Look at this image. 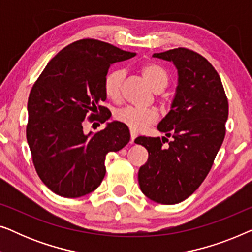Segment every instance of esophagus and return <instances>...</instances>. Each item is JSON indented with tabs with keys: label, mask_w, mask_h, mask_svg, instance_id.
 <instances>
[{
	"label": "esophagus",
	"mask_w": 252,
	"mask_h": 252,
	"mask_svg": "<svg viewBox=\"0 0 252 252\" xmlns=\"http://www.w3.org/2000/svg\"><path fill=\"white\" fill-rule=\"evenodd\" d=\"M137 134L135 132H133V130H130V143H134V140L136 139Z\"/></svg>",
	"instance_id": "34e87169"
}]
</instances>
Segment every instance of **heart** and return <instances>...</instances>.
Returning <instances> with one entry per match:
<instances>
[{"label": "heart", "instance_id": "heart-1", "mask_svg": "<svg viewBox=\"0 0 252 252\" xmlns=\"http://www.w3.org/2000/svg\"><path fill=\"white\" fill-rule=\"evenodd\" d=\"M142 74L155 92L163 91L170 81L167 72L157 65H144L142 67ZM124 77H125V71L123 68H115L105 75L104 81H103V89L110 99H113V101L119 99ZM115 117L118 122L128 126L134 132H140L147 128L150 124L156 122L158 113L156 110L151 108L141 109L135 106H125V108L119 109L115 113Z\"/></svg>", "mask_w": 252, "mask_h": 252}]
</instances>
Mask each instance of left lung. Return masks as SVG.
I'll return each instance as SVG.
<instances>
[{
    "label": "left lung",
    "instance_id": "1",
    "mask_svg": "<svg viewBox=\"0 0 252 252\" xmlns=\"http://www.w3.org/2000/svg\"><path fill=\"white\" fill-rule=\"evenodd\" d=\"M153 57L174 64L178 86L171 110L157 126L166 137L135 139L149 154L139 170V185L151 201L170 205L188 198L211 170L225 139L228 101L219 74L199 54L177 48Z\"/></svg>",
    "mask_w": 252,
    "mask_h": 252
}]
</instances>
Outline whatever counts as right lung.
I'll return each instance as SVG.
<instances>
[{
	"label": "right lung",
	"instance_id": "obj_1",
	"mask_svg": "<svg viewBox=\"0 0 252 252\" xmlns=\"http://www.w3.org/2000/svg\"><path fill=\"white\" fill-rule=\"evenodd\" d=\"M135 55L103 41H75L34 84L27 103V142L37 174L55 194L77 198L94 191L105 175L106 154L129 142L128 127L120 122L88 134L82 123L88 115L101 123L109 119L101 105L106 99L103 81L112 64Z\"/></svg>",
	"mask_w": 252,
	"mask_h": 252
}]
</instances>
